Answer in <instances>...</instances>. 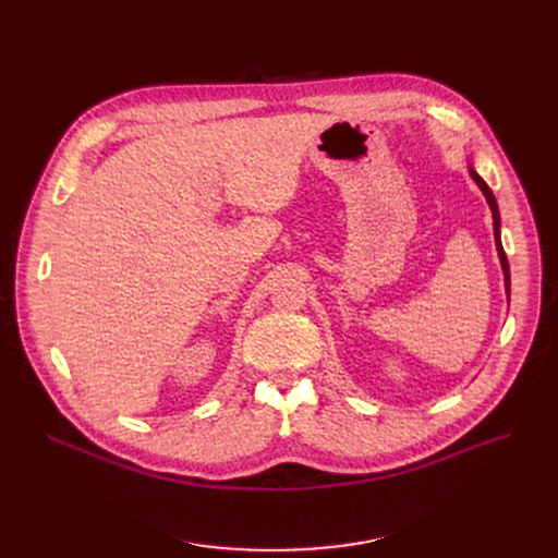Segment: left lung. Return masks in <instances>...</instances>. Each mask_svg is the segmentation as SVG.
Segmentation results:
<instances>
[{
	"mask_svg": "<svg viewBox=\"0 0 558 558\" xmlns=\"http://www.w3.org/2000/svg\"><path fill=\"white\" fill-rule=\"evenodd\" d=\"M468 169H471L473 181L477 183V187H480V190H482V194L486 196V203H488V208H490V213H493L495 248H497V257H500V264H502V274H505V291H507V299H509V296H511V274H509V259H507V253H505V248H502V240H500V210H497V201H495V196H493L490 187L484 183L482 175H480L473 167H468Z\"/></svg>",
	"mask_w": 558,
	"mask_h": 558,
	"instance_id": "obj_1",
	"label": "left lung"
}]
</instances>
